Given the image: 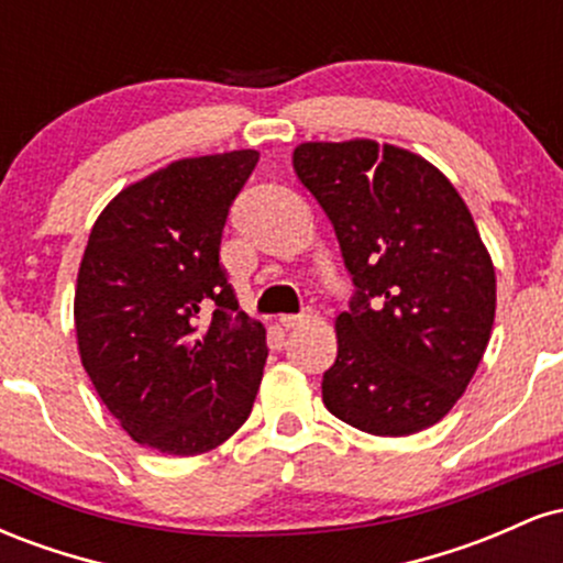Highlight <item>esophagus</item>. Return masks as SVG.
Returning <instances> with one entry per match:
<instances>
[{"mask_svg":"<svg viewBox=\"0 0 563 563\" xmlns=\"http://www.w3.org/2000/svg\"><path fill=\"white\" fill-rule=\"evenodd\" d=\"M309 318H312V314H309V312H301V314H280V325H283V328H299V325H303V322H309Z\"/></svg>","mask_w":563,"mask_h":563,"instance_id":"1","label":"esophagus"}]
</instances>
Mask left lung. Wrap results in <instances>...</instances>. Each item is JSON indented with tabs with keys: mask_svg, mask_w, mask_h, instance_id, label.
<instances>
[{
	"mask_svg": "<svg viewBox=\"0 0 563 563\" xmlns=\"http://www.w3.org/2000/svg\"><path fill=\"white\" fill-rule=\"evenodd\" d=\"M294 172L331 219L352 275L322 402L376 437L442 421L479 367L495 267L466 200L434 164L373 140L301 142Z\"/></svg>",
	"mask_w": 563,
	"mask_h": 563,
	"instance_id": "obj_1",
	"label": "left lung"
}]
</instances>
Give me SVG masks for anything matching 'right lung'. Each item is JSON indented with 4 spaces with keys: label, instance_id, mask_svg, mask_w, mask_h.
Wrapping results in <instances>:
<instances>
[{
    "label": "right lung",
    "instance_id": "right-lung-1",
    "mask_svg": "<svg viewBox=\"0 0 563 563\" xmlns=\"http://www.w3.org/2000/svg\"><path fill=\"white\" fill-rule=\"evenodd\" d=\"M260 153L179 158L97 217L74 296L81 365L134 442L190 457L249 418L267 331L238 309L219 243Z\"/></svg>",
    "mask_w": 563,
    "mask_h": 563
}]
</instances>
